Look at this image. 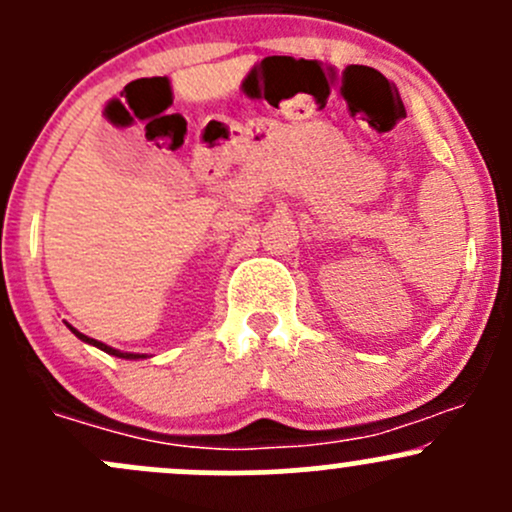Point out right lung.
Listing matches in <instances>:
<instances>
[{"mask_svg":"<svg viewBox=\"0 0 512 512\" xmlns=\"http://www.w3.org/2000/svg\"><path fill=\"white\" fill-rule=\"evenodd\" d=\"M66 326L71 328V331L75 333V336L80 338V341H83V343H88V346H95V348H100V351H105L107 355H115V358H125V360H139V358H147V353H127V351H117V348L107 346V343H102V341H95V338L85 336V333H80L78 328H73L71 324H66Z\"/></svg>","mask_w":512,"mask_h":512,"instance_id":"1","label":"right lung"}]
</instances>
